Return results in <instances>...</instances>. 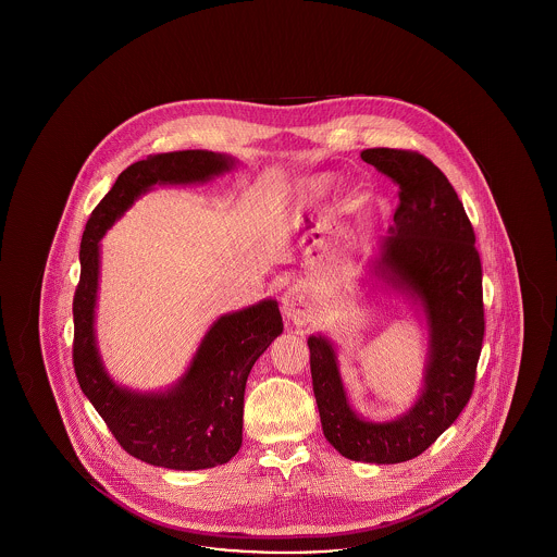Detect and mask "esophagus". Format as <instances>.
Returning <instances> with one entry per match:
<instances>
[{
    "mask_svg": "<svg viewBox=\"0 0 557 557\" xmlns=\"http://www.w3.org/2000/svg\"><path fill=\"white\" fill-rule=\"evenodd\" d=\"M282 311L294 323H305L313 318V298L305 286H292L282 298Z\"/></svg>",
    "mask_w": 557,
    "mask_h": 557,
    "instance_id": "34e87169",
    "label": "esophagus"
}]
</instances>
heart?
Returning <instances> with one entry per match:
<instances>
[{
    "mask_svg": "<svg viewBox=\"0 0 557 557\" xmlns=\"http://www.w3.org/2000/svg\"><path fill=\"white\" fill-rule=\"evenodd\" d=\"M325 187H327V182L323 180V182H319V184H315V186H313V194H321V191H323Z\"/></svg>",
    "mask_w": 557,
    "mask_h": 557,
    "instance_id": "heart-1",
    "label": "heart"
}]
</instances>
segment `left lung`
I'll return each mask as SVG.
<instances>
[{
	"label": "left lung",
	"instance_id": "obj_1",
	"mask_svg": "<svg viewBox=\"0 0 557 557\" xmlns=\"http://www.w3.org/2000/svg\"><path fill=\"white\" fill-rule=\"evenodd\" d=\"M361 159L398 186L395 225L382 239L377 271L424 305L430 323L425 388L395 422H366L348 407L336 352L321 336L309 338L311 377L323 434L334 449L352 461L400 463L422 455L472 397L484 338L482 265L474 227L432 160L397 148H370Z\"/></svg>",
	"mask_w": 557,
	"mask_h": 557
}]
</instances>
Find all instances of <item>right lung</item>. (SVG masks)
Segmentation results:
<instances>
[{
    "instance_id": "add662e5",
    "label": "right lung",
    "mask_w": 557,
    "mask_h": 557,
    "mask_svg": "<svg viewBox=\"0 0 557 557\" xmlns=\"http://www.w3.org/2000/svg\"><path fill=\"white\" fill-rule=\"evenodd\" d=\"M234 160L184 150L137 160L89 214L81 239V277L73 298V366L81 391L133 457L169 470L227 463L242 445L244 388L255 361L284 330L275 300L219 319L182 382L164 395L119 388L100 363L94 336L100 246L108 227L154 184H194L230 171Z\"/></svg>"
}]
</instances>
